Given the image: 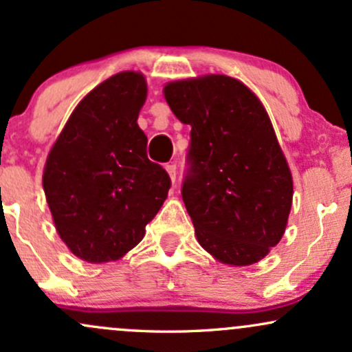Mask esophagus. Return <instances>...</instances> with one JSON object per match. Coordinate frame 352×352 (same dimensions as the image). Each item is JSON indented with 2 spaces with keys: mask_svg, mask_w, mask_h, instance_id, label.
Instances as JSON below:
<instances>
[{
  "mask_svg": "<svg viewBox=\"0 0 352 352\" xmlns=\"http://www.w3.org/2000/svg\"><path fill=\"white\" fill-rule=\"evenodd\" d=\"M165 170H167L168 177H170V180L175 182V177H177V165H175V164H167V165H165Z\"/></svg>",
  "mask_w": 352,
  "mask_h": 352,
  "instance_id": "esophagus-1",
  "label": "esophagus"
}]
</instances>
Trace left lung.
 <instances>
[{"instance_id": "1", "label": "left lung", "mask_w": 352, "mask_h": 352, "mask_svg": "<svg viewBox=\"0 0 352 352\" xmlns=\"http://www.w3.org/2000/svg\"><path fill=\"white\" fill-rule=\"evenodd\" d=\"M164 98L192 127L182 199L200 246L223 265L258 263L280 243L293 204L292 170L265 106L225 74L172 80Z\"/></svg>"}]
</instances>
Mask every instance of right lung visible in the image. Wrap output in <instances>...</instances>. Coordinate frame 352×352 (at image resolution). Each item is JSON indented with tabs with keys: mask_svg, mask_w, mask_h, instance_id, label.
<instances>
[{
	"mask_svg": "<svg viewBox=\"0 0 352 352\" xmlns=\"http://www.w3.org/2000/svg\"><path fill=\"white\" fill-rule=\"evenodd\" d=\"M147 99L139 71H122L84 96L47 153L43 188L69 252L109 263L140 243L167 199L170 179L147 159L137 124Z\"/></svg>",
	"mask_w": 352,
	"mask_h": 352,
	"instance_id": "1",
	"label": "right lung"
}]
</instances>
